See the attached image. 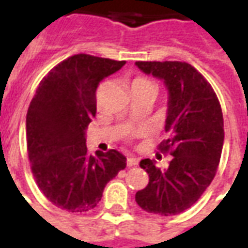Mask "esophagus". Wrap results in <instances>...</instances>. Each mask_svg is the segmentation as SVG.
Returning a JSON list of instances; mask_svg holds the SVG:
<instances>
[{"instance_id":"1","label":"esophagus","mask_w":248,"mask_h":248,"mask_svg":"<svg viewBox=\"0 0 248 248\" xmlns=\"http://www.w3.org/2000/svg\"><path fill=\"white\" fill-rule=\"evenodd\" d=\"M138 165V159H135V158H127V166L133 167L137 166Z\"/></svg>"}]
</instances>
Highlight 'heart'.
Instances as JSON below:
<instances>
[{"label":"heart","mask_w":248,"mask_h":248,"mask_svg":"<svg viewBox=\"0 0 248 248\" xmlns=\"http://www.w3.org/2000/svg\"><path fill=\"white\" fill-rule=\"evenodd\" d=\"M131 86H133V89H134V87H151V89H155L156 90L155 85H154L150 79L145 78V77H138V78H135ZM138 133H140V131H137L135 134H138Z\"/></svg>","instance_id":"heart-1"}]
</instances>
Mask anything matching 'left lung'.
I'll list each match as a JSON object with an SVG mask.
<instances>
[{
    "mask_svg": "<svg viewBox=\"0 0 248 248\" xmlns=\"http://www.w3.org/2000/svg\"><path fill=\"white\" fill-rule=\"evenodd\" d=\"M146 74L161 78L169 89L167 138L158 149L172 155L167 169L151 159L140 163L149 185L135 194L142 210L177 215L190 208L213 182L224 140L223 114L211 85L187 62L138 61Z\"/></svg>",
    "mask_w": 248,
    "mask_h": 248,
    "instance_id": "left-lung-1",
    "label": "left lung"
}]
</instances>
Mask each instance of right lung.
<instances>
[{
    "label": "right lung",
    "mask_w": 248,
    "mask_h": 248,
    "mask_svg": "<svg viewBox=\"0 0 248 248\" xmlns=\"http://www.w3.org/2000/svg\"><path fill=\"white\" fill-rule=\"evenodd\" d=\"M126 61L76 54L60 62L35 90L26 115V146L37 186L54 206L86 213L126 167L119 151L89 154L85 130L97 113L99 82Z\"/></svg>",
    "instance_id": "obj_1"
}]
</instances>
